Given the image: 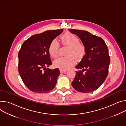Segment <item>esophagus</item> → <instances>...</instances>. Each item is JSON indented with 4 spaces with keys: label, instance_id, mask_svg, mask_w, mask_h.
<instances>
[{
    "label": "esophagus",
    "instance_id": "obj_1",
    "mask_svg": "<svg viewBox=\"0 0 126 126\" xmlns=\"http://www.w3.org/2000/svg\"><path fill=\"white\" fill-rule=\"evenodd\" d=\"M60 71L61 73H65L67 71L66 70H62V69H60Z\"/></svg>",
    "mask_w": 126,
    "mask_h": 126
}]
</instances>
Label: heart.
<instances>
[{"label":"heart","mask_w":126,"mask_h":126,"mask_svg":"<svg viewBox=\"0 0 126 126\" xmlns=\"http://www.w3.org/2000/svg\"><path fill=\"white\" fill-rule=\"evenodd\" d=\"M62 43L69 47L67 53L68 57H60L54 62V65L62 70L70 68L75 62L82 58L85 53L84 46L79 42L78 38L70 32H66L60 38ZM59 45L56 40H53L50 43L49 52L50 55L55 58L58 55Z\"/></svg>","instance_id":"obj_1"}]
</instances>
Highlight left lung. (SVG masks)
Instances as JSON below:
<instances>
[{
  "label": "left lung",
  "mask_w": 126,
  "mask_h": 126,
  "mask_svg": "<svg viewBox=\"0 0 126 126\" xmlns=\"http://www.w3.org/2000/svg\"><path fill=\"white\" fill-rule=\"evenodd\" d=\"M69 31L80 38L85 48V54L75 67L82 71H76L72 85L79 92H93L104 82L108 75L110 57L108 47L102 39L86 31Z\"/></svg>",
  "instance_id": "1"
}]
</instances>
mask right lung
<instances>
[{
    "instance_id": "1",
    "label": "right lung",
    "mask_w": 126,
    "mask_h": 126,
    "mask_svg": "<svg viewBox=\"0 0 126 126\" xmlns=\"http://www.w3.org/2000/svg\"><path fill=\"white\" fill-rule=\"evenodd\" d=\"M63 30L36 34L21 46L18 55L19 74L27 87L33 93H47L55 86L60 73L58 68H46L52 64L49 48L51 42Z\"/></svg>"
}]
</instances>
